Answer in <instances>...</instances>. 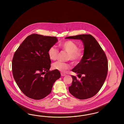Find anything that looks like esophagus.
I'll list each match as a JSON object with an SVG mask.
<instances>
[{
	"mask_svg": "<svg viewBox=\"0 0 124 124\" xmlns=\"http://www.w3.org/2000/svg\"><path fill=\"white\" fill-rule=\"evenodd\" d=\"M61 76H66V74L65 73L61 72Z\"/></svg>",
	"mask_w": 124,
	"mask_h": 124,
	"instance_id": "esophagus-1",
	"label": "esophagus"
}]
</instances>
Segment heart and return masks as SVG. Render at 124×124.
Masks as SVG:
<instances>
[{
    "mask_svg": "<svg viewBox=\"0 0 124 124\" xmlns=\"http://www.w3.org/2000/svg\"><path fill=\"white\" fill-rule=\"evenodd\" d=\"M59 47L62 50L68 53V59H70L73 62L77 63L82 59L84 52L82 49L78 48V46L74 42L71 40L66 41L60 43ZM48 53L50 59L55 60L57 58L59 51L56 47L52 46L49 49ZM52 68L54 70L65 72L66 70L70 69L71 66L68 63L57 61L53 63L52 65Z\"/></svg>",
    "mask_w": 124,
    "mask_h": 124,
    "instance_id": "heart-1",
    "label": "heart"
}]
</instances>
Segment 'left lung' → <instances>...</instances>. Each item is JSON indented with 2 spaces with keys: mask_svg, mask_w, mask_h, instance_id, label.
Segmentation results:
<instances>
[{
  "mask_svg": "<svg viewBox=\"0 0 124 124\" xmlns=\"http://www.w3.org/2000/svg\"><path fill=\"white\" fill-rule=\"evenodd\" d=\"M65 39L81 40L84 48L82 59L72 69L81 79L78 80L77 77L71 75L72 82L69 87V92L80 100L92 98L99 92L106 79L108 71L106 55L90 34L70 36Z\"/></svg>",
  "mask_w": 124,
  "mask_h": 124,
  "instance_id": "left-lung-1",
  "label": "left lung"
}]
</instances>
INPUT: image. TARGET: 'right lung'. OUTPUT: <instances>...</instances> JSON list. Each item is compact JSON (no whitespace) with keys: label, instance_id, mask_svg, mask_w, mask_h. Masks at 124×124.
<instances>
[{"label":"right lung","instance_id":"1","mask_svg":"<svg viewBox=\"0 0 124 124\" xmlns=\"http://www.w3.org/2000/svg\"><path fill=\"white\" fill-rule=\"evenodd\" d=\"M58 41L56 37L37 34L28 36L14 54L12 70L14 78L24 94L39 100L49 94L59 71H49L51 61L49 49Z\"/></svg>","mask_w":124,"mask_h":124}]
</instances>
